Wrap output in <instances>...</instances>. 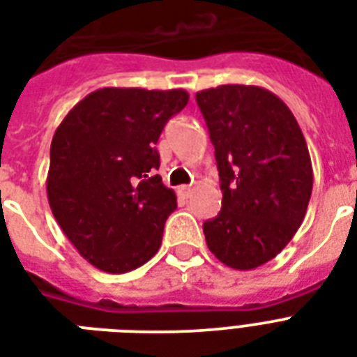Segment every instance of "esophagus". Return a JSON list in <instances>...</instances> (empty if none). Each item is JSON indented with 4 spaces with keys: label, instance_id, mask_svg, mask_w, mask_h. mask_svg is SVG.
I'll return each instance as SVG.
<instances>
[{
    "label": "esophagus",
    "instance_id": "1",
    "mask_svg": "<svg viewBox=\"0 0 357 357\" xmlns=\"http://www.w3.org/2000/svg\"><path fill=\"white\" fill-rule=\"evenodd\" d=\"M178 192L183 196V198H189L190 192H192V189H190V187H187V185H181V187L178 189Z\"/></svg>",
    "mask_w": 357,
    "mask_h": 357
}]
</instances>
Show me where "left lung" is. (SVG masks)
Instances as JSON below:
<instances>
[{
	"instance_id": "1",
	"label": "left lung",
	"mask_w": 357,
	"mask_h": 357,
	"mask_svg": "<svg viewBox=\"0 0 357 357\" xmlns=\"http://www.w3.org/2000/svg\"><path fill=\"white\" fill-rule=\"evenodd\" d=\"M215 146L222 209L204 222L217 259L252 271L274 259L304 220L313 189L298 122L266 89L220 85L196 94Z\"/></svg>"
}]
</instances>
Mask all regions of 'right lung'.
<instances>
[{"label":"right lung","instance_id":"1","mask_svg":"<svg viewBox=\"0 0 357 357\" xmlns=\"http://www.w3.org/2000/svg\"><path fill=\"white\" fill-rule=\"evenodd\" d=\"M187 102L183 89L105 86L83 98L53 135L50 207L70 243L100 271H133L161 246L178 202L155 174V144Z\"/></svg>","mask_w":357,"mask_h":357}]
</instances>
